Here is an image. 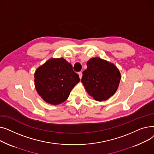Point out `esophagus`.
Returning a JSON list of instances; mask_svg holds the SVG:
<instances>
[{
  "instance_id": "esophagus-1",
  "label": "esophagus",
  "mask_w": 154,
  "mask_h": 154,
  "mask_svg": "<svg viewBox=\"0 0 154 154\" xmlns=\"http://www.w3.org/2000/svg\"><path fill=\"white\" fill-rule=\"evenodd\" d=\"M79 78L81 79L82 77V72H79Z\"/></svg>"
}]
</instances>
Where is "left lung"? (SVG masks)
Wrapping results in <instances>:
<instances>
[{
  "instance_id": "8db88e82",
  "label": "left lung",
  "mask_w": 154,
  "mask_h": 154,
  "mask_svg": "<svg viewBox=\"0 0 154 154\" xmlns=\"http://www.w3.org/2000/svg\"><path fill=\"white\" fill-rule=\"evenodd\" d=\"M81 82L88 95L97 101L106 100L114 95L119 87L121 75L117 67L99 57L87 62Z\"/></svg>"
}]
</instances>
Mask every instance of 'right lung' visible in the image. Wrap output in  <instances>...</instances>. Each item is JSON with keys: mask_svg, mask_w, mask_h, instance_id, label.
Returning a JSON list of instances; mask_svg holds the SVG:
<instances>
[{"mask_svg": "<svg viewBox=\"0 0 154 154\" xmlns=\"http://www.w3.org/2000/svg\"><path fill=\"white\" fill-rule=\"evenodd\" d=\"M34 77L38 95L52 105L66 100L72 88L80 81L72 65L63 58L47 60L35 70Z\"/></svg>", "mask_w": 154, "mask_h": 154, "instance_id": "add662e5", "label": "right lung"}]
</instances>
